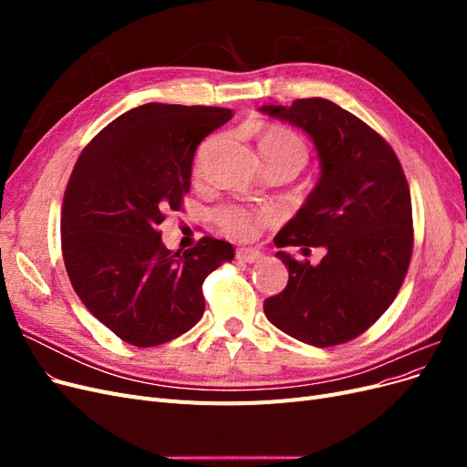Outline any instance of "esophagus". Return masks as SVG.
Segmentation results:
<instances>
[{"instance_id":"1","label":"esophagus","mask_w":467,"mask_h":467,"mask_svg":"<svg viewBox=\"0 0 467 467\" xmlns=\"http://www.w3.org/2000/svg\"><path fill=\"white\" fill-rule=\"evenodd\" d=\"M235 257L242 263H257L261 259V253L257 249H237Z\"/></svg>"}]
</instances>
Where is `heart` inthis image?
Returning a JSON list of instances; mask_svg holds the SVG:
<instances>
[{
  "mask_svg": "<svg viewBox=\"0 0 467 467\" xmlns=\"http://www.w3.org/2000/svg\"><path fill=\"white\" fill-rule=\"evenodd\" d=\"M259 148L265 161L288 160L300 167L307 160V150L298 134H294L282 126H266L259 136ZM216 223L220 230L235 239V242H247L255 237L261 228L276 222V212L273 208H249L244 204H223L216 210Z\"/></svg>",
  "mask_w": 467,
  "mask_h": 467,
  "instance_id": "b5f03b06",
  "label": "heart"
}]
</instances>
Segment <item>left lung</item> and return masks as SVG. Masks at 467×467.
<instances>
[{"instance_id":"left-lung-1","label":"left lung","mask_w":467,"mask_h":467,"mask_svg":"<svg viewBox=\"0 0 467 467\" xmlns=\"http://www.w3.org/2000/svg\"><path fill=\"white\" fill-rule=\"evenodd\" d=\"M259 110L302 129L321 163L316 189L275 245L327 249L316 266L276 253L288 266V285L265 300V316L302 343H347L391 306L411 261V192L401 163L376 130L327 99Z\"/></svg>"}]
</instances>
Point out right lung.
I'll return each mask as SVG.
<instances>
[{"mask_svg":"<svg viewBox=\"0 0 467 467\" xmlns=\"http://www.w3.org/2000/svg\"><path fill=\"white\" fill-rule=\"evenodd\" d=\"M232 109L148 103L107 124L81 151L62 202V255L89 312L124 343L163 345L204 314L202 282L234 259L202 237L169 251L158 225L181 210L194 151Z\"/></svg>","mask_w":467,"mask_h":467,"instance_id":"obj_1","label":"right lung"}]
</instances>
